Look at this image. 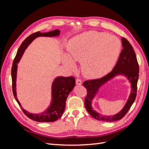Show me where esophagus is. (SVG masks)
<instances>
[{
	"label": "esophagus",
	"mask_w": 149,
	"mask_h": 149,
	"mask_svg": "<svg viewBox=\"0 0 149 149\" xmlns=\"http://www.w3.org/2000/svg\"><path fill=\"white\" fill-rule=\"evenodd\" d=\"M76 84H77V85H81V84H82L81 79H79V78H77V79H76Z\"/></svg>",
	"instance_id": "34e87169"
}]
</instances>
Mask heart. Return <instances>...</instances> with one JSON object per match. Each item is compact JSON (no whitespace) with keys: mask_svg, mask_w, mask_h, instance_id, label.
I'll return each mask as SVG.
<instances>
[{"mask_svg":"<svg viewBox=\"0 0 149 149\" xmlns=\"http://www.w3.org/2000/svg\"><path fill=\"white\" fill-rule=\"evenodd\" d=\"M120 50L119 40L112 35L90 31L76 36L68 45L70 58L81 61L83 73L91 78H98L110 71ZM65 63L70 68L74 65L69 58Z\"/></svg>","mask_w":149,"mask_h":149,"instance_id":"heart-1","label":"heart"}]
</instances>
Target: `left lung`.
<instances>
[{"mask_svg":"<svg viewBox=\"0 0 149 149\" xmlns=\"http://www.w3.org/2000/svg\"><path fill=\"white\" fill-rule=\"evenodd\" d=\"M122 49L118 62L114 69L102 78L96 79L85 81L83 86L87 89V96L84 100V105L87 111L93 118L104 122H114L121 119L127 114L137 96V81L139 79V67L136 55L128 40L122 38ZM126 76L132 84V93L126 105L119 113L114 116H107L98 113L92 107V101L96 95L98 89L108 80L117 75Z\"/></svg>","mask_w":149,"mask_h":149,"instance_id":"1","label":"left lung"}]
</instances>
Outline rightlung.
<instances>
[{"label":"right lung","instance_id":"1","mask_svg":"<svg viewBox=\"0 0 149 149\" xmlns=\"http://www.w3.org/2000/svg\"><path fill=\"white\" fill-rule=\"evenodd\" d=\"M59 30H55L45 33L40 31L32 33L22 42L17 53V55L13 60L11 75L12 79V91L15 100L19 104L24 114L31 120L40 122V123H51L58 120L61 118L65 111L66 100L70 92L73 90L75 86V79L73 76L63 77L58 76L53 81L52 87V102L47 109L40 114H31L22 108L19 101L18 100L16 92V79L17 63L20 60L23 54L34 39L38 37H56L60 35Z\"/></svg>","mask_w":149,"mask_h":149}]
</instances>
